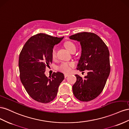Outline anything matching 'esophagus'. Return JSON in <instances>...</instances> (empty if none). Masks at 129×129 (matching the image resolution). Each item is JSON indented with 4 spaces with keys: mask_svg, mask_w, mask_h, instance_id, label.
Returning a JSON list of instances; mask_svg holds the SVG:
<instances>
[{
    "mask_svg": "<svg viewBox=\"0 0 129 129\" xmlns=\"http://www.w3.org/2000/svg\"><path fill=\"white\" fill-rule=\"evenodd\" d=\"M68 76H69L68 74H65L64 75V77H65V78H67V77H68Z\"/></svg>",
    "mask_w": 129,
    "mask_h": 129,
    "instance_id": "34e87169",
    "label": "esophagus"
}]
</instances>
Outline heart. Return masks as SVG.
Returning a JSON list of instances; mask_svg holds the SVG:
<instances>
[{"instance_id":"heart-1","label":"heart","mask_w":129,"mask_h":129,"mask_svg":"<svg viewBox=\"0 0 129 129\" xmlns=\"http://www.w3.org/2000/svg\"><path fill=\"white\" fill-rule=\"evenodd\" d=\"M65 47L71 53L75 52L76 50V46L75 44L71 42H67L64 44ZM57 56V48L56 46L53 47L51 50V57L52 59H55ZM74 67V64L72 62H62L58 67V70L60 71L65 73L70 72L71 68Z\"/></svg>"}]
</instances>
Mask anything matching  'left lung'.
<instances>
[{
    "instance_id": "left-lung-1",
    "label": "left lung",
    "mask_w": 129,
    "mask_h": 129,
    "mask_svg": "<svg viewBox=\"0 0 129 129\" xmlns=\"http://www.w3.org/2000/svg\"><path fill=\"white\" fill-rule=\"evenodd\" d=\"M80 42L82 54L77 70H87L84 78L76 75V82L72 86L73 94L82 102L93 100L103 90L110 72L109 51L98 36L92 32H80L69 37Z\"/></svg>"
}]
</instances>
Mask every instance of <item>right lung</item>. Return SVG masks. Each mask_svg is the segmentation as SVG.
I'll return each instance as SVG.
<instances>
[{"label":"right lung","instance_id":"add662e5","mask_svg":"<svg viewBox=\"0 0 129 129\" xmlns=\"http://www.w3.org/2000/svg\"><path fill=\"white\" fill-rule=\"evenodd\" d=\"M63 38L42 33L36 34L26 42L20 53V80L29 95L38 102L52 101L64 79L63 73L59 72H53L49 78L45 75L46 68L52 62L51 50Z\"/></svg>","mask_w":129,"mask_h":129}]
</instances>
